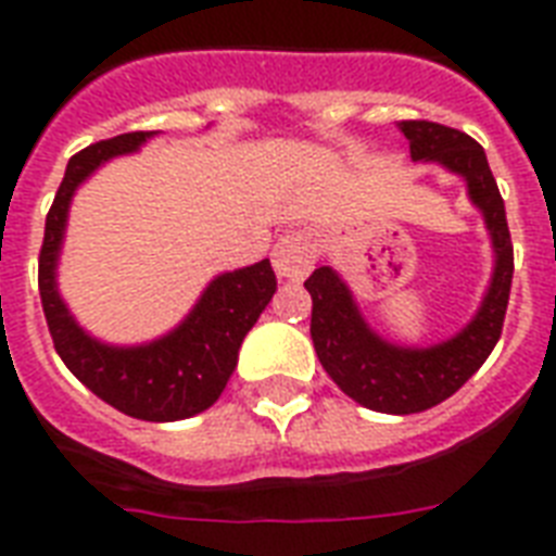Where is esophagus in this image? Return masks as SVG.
<instances>
[{"label":"esophagus","instance_id":"34e87169","mask_svg":"<svg viewBox=\"0 0 556 556\" xmlns=\"http://www.w3.org/2000/svg\"><path fill=\"white\" fill-rule=\"evenodd\" d=\"M274 270L282 279H305L317 260V239L308 230H291L274 244Z\"/></svg>","mask_w":556,"mask_h":556}]
</instances>
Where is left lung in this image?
<instances>
[{
  "label": "left lung",
  "instance_id": "left-lung-1",
  "mask_svg": "<svg viewBox=\"0 0 556 556\" xmlns=\"http://www.w3.org/2000/svg\"><path fill=\"white\" fill-rule=\"evenodd\" d=\"M413 161H435L467 181V195L482 210L491 233L496 265L479 312L456 338L430 349L395 346L378 338L357 312L352 291L338 270L323 265L305 279L312 294V340L329 378L366 409L389 415L424 413L447 401L473 378L488 361L502 334L514 279V244H510L505 201L488 167V155L470 135L432 124L401 121Z\"/></svg>",
  "mask_w": 556,
  "mask_h": 556
}]
</instances>
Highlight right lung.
Wrapping results in <instances>:
<instances>
[{
  "label": "right lung",
  "instance_id": "1",
  "mask_svg": "<svg viewBox=\"0 0 556 556\" xmlns=\"http://www.w3.org/2000/svg\"><path fill=\"white\" fill-rule=\"evenodd\" d=\"M155 132H126L77 152L46 216L39 251V300L56 355L100 401L141 421H181L213 406L233 375L244 334L277 291L268 260L222 274L181 326L143 346H109L77 326L56 291V260L74 190L115 155L135 152Z\"/></svg>",
  "mask_w": 556,
  "mask_h": 556
}]
</instances>
